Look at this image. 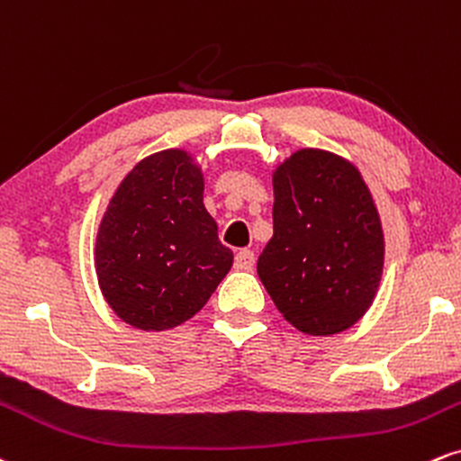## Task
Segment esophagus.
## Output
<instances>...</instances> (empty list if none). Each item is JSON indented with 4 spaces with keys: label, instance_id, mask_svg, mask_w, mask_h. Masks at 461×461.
I'll list each match as a JSON object with an SVG mask.
<instances>
[{
    "label": "esophagus",
    "instance_id": "esophagus-1",
    "mask_svg": "<svg viewBox=\"0 0 461 461\" xmlns=\"http://www.w3.org/2000/svg\"><path fill=\"white\" fill-rule=\"evenodd\" d=\"M254 265V252L252 250H240L235 257V267L237 269H250Z\"/></svg>",
    "mask_w": 461,
    "mask_h": 461
}]
</instances>
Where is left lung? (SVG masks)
Wrapping results in <instances>:
<instances>
[{
  "label": "left lung",
  "mask_w": 461,
  "mask_h": 461,
  "mask_svg": "<svg viewBox=\"0 0 461 461\" xmlns=\"http://www.w3.org/2000/svg\"><path fill=\"white\" fill-rule=\"evenodd\" d=\"M384 232L358 167L302 149L274 172V237L258 278L291 326L312 337L362 319L380 286Z\"/></svg>",
  "instance_id": "left-lung-1"
}]
</instances>
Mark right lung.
Segmentation results:
<instances>
[{
    "mask_svg": "<svg viewBox=\"0 0 461 461\" xmlns=\"http://www.w3.org/2000/svg\"><path fill=\"white\" fill-rule=\"evenodd\" d=\"M194 157L167 149L135 164L96 232V278L112 311L138 330H170L207 304L232 265L203 203Z\"/></svg>",
    "mask_w": 461,
    "mask_h": 461,
    "instance_id": "add662e5",
    "label": "right lung"
}]
</instances>
